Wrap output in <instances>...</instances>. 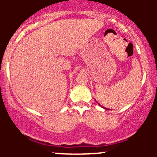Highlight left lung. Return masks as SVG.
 <instances>
[{"label":"left lung","mask_w":157,"mask_h":157,"mask_svg":"<svg viewBox=\"0 0 157 157\" xmlns=\"http://www.w3.org/2000/svg\"><path fill=\"white\" fill-rule=\"evenodd\" d=\"M99 104V103H98ZM99 105H100V104H99ZM107 109V108H106V109Z\"/></svg>","instance_id":"8db88e82"}]
</instances>
